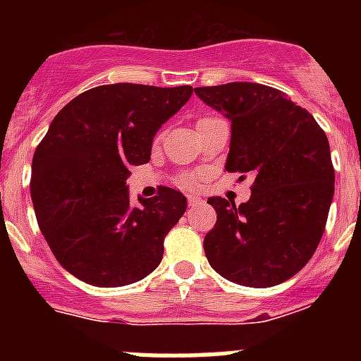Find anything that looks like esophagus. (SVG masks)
Instances as JSON below:
<instances>
[{"label": "esophagus", "mask_w": 361, "mask_h": 361, "mask_svg": "<svg viewBox=\"0 0 361 361\" xmlns=\"http://www.w3.org/2000/svg\"><path fill=\"white\" fill-rule=\"evenodd\" d=\"M188 204H190V208H195V206H200V204H204V200L200 199V197L190 195V197H188Z\"/></svg>", "instance_id": "obj_1"}]
</instances>
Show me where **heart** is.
Segmentation results:
<instances>
[{"mask_svg": "<svg viewBox=\"0 0 361 361\" xmlns=\"http://www.w3.org/2000/svg\"><path fill=\"white\" fill-rule=\"evenodd\" d=\"M197 180H199V175H190V177H184L183 183L186 186H193V184H197Z\"/></svg>", "mask_w": 361, "mask_h": 361, "instance_id": "1", "label": "heart"}]
</instances>
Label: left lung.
<instances>
[{"instance_id":"left-lung-1","label":"left lung","mask_w":361,"mask_h":361,"mask_svg":"<svg viewBox=\"0 0 361 361\" xmlns=\"http://www.w3.org/2000/svg\"><path fill=\"white\" fill-rule=\"evenodd\" d=\"M195 94L231 121L226 171L255 178L240 206L208 199L216 224L204 237L206 258L238 286H279L311 260L324 235L334 195L327 135L305 108L271 86L228 82Z\"/></svg>"}]
</instances>
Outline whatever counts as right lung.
I'll return each instance as SVG.
<instances>
[{
	"instance_id": "add662e5",
	"label": "right lung",
	"mask_w": 361,
	"mask_h": 361,
	"mask_svg": "<svg viewBox=\"0 0 361 361\" xmlns=\"http://www.w3.org/2000/svg\"><path fill=\"white\" fill-rule=\"evenodd\" d=\"M193 94L117 82L63 108L32 159L30 195L43 237L70 275L97 288L139 282L161 264L186 197L161 186L130 202V168L149 161L153 137Z\"/></svg>"
}]
</instances>
